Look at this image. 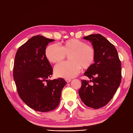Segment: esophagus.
<instances>
[{"label": "esophagus", "instance_id": "esophagus-1", "mask_svg": "<svg viewBox=\"0 0 133 133\" xmlns=\"http://www.w3.org/2000/svg\"><path fill=\"white\" fill-rule=\"evenodd\" d=\"M65 81H66L67 83H69L71 81V79H65Z\"/></svg>", "mask_w": 133, "mask_h": 133}]
</instances>
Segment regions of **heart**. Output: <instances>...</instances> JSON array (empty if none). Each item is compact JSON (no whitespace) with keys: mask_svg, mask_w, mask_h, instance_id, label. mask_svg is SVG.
I'll use <instances>...</instances> for the list:
<instances>
[{"mask_svg":"<svg viewBox=\"0 0 133 133\" xmlns=\"http://www.w3.org/2000/svg\"><path fill=\"white\" fill-rule=\"evenodd\" d=\"M68 56L69 61L59 64L55 67L54 74L58 77L72 78L79 73L81 68L88 69L94 64L96 51L86 42L76 39L67 40L59 47L50 44L45 50V56L51 63L61 62Z\"/></svg>","mask_w":133,"mask_h":133,"instance_id":"heart-1","label":"heart"}]
</instances>
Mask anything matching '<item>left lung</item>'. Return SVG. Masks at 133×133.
<instances>
[{
	"mask_svg": "<svg viewBox=\"0 0 133 133\" xmlns=\"http://www.w3.org/2000/svg\"><path fill=\"white\" fill-rule=\"evenodd\" d=\"M83 39L91 42L96 58L84 74L90 81H82L79 95L86 106L98 109L111 101L120 86L121 62L115 47L101 35H90Z\"/></svg>",
	"mask_w": 133,
	"mask_h": 133,
	"instance_id": "obj_1",
	"label": "left lung"
}]
</instances>
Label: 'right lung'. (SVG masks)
Segmentation results:
<instances>
[{"mask_svg": "<svg viewBox=\"0 0 133 133\" xmlns=\"http://www.w3.org/2000/svg\"><path fill=\"white\" fill-rule=\"evenodd\" d=\"M54 41L41 35L32 37L19 47L15 57L13 77L17 92L22 101L36 111L46 112L57 108L67 83L63 78L48 79L52 68L45 50Z\"/></svg>", "mask_w": 133, "mask_h": 133, "instance_id": "add662e5", "label": "right lung"}]
</instances>
